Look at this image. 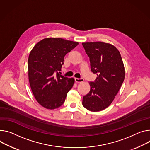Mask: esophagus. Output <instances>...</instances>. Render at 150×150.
Returning a JSON list of instances; mask_svg holds the SVG:
<instances>
[{"instance_id": "obj_1", "label": "esophagus", "mask_w": 150, "mask_h": 150, "mask_svg": "<svg viewBox=\"0 0 150 150\" xmlns=\"http://www.w3.org/2000/svg\"><path fill=\"white\" fill-rule=\"evenodd\" d=\"M75 81L76 83H82L84 81V79L83 78H75Z\"/></svg>"}]
</instances>
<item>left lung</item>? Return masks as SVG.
I'll use <instances>...</instances> for the list:
<instances>
[{
	"mask_svg": "<svg viewBox=\"0 0 150 150\" xmlns=\"http://www.w3.org/2000/svg\"><path fill=\"white\" fill-rule=\"evenodd\" d=\"M90 58L91 71L98 77L90 82V90L83 97L87 110L102 111L113 102L125 78L123 62L119 51L114 45L103 42L82 43Z\"/></svg>",
	"mask_w": 150,
	"mask_h": 150,
	"instance_id": "obj_1",
	"label": "left lung"
}]
</instances>
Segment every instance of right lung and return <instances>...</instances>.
<instances>
[{
    "mask_svg": "<svg viewBox=\"0 0 150 150\" xmlns=\"http://www.w3.org/2000/svg\"><path fill=\"white\" fill-rule=\"evenodd\" d=\"M78 42L60 38H48L38 42L28 59L29 80L37 102L45 108L62 106L75 79L60 75L66 54Z\"/></svg>",
    "mask_w": 150,
    "mask_h": 150,
    "instance_id": "add662e5",
    "label": "right lung"
}]
</instances>
